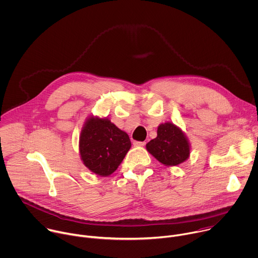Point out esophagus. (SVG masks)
Instances as JSON below:
<instances>
[{"instance_id": "esophagus-1", "label": "esophagus", "mask_w": 258, "mask_h": 258, "mask_svg": "<svg viewBox=\"0 0 258 258\" xmlns=\"http://www.w3.org/2000/svg\"><path fill=\"white\" fill-rule=\"evenodd\" d=\"M133 144H134V146H144L145 142L144 141H134Z\"/></svg>"}]
</instances>
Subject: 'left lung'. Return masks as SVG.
Returning <instances> with one entry per match:
<instances>
[{
  "label": "left lung",
  "instance_id": "left-lung-1",
  "mask_svg": "<svg viewBox=\"0 0 258 258\" xmlns=\"http://www.w3.org/2000/svg\"><path fill=\"white\" fill-rule=\"evenodd\" d=\"M146 149L167 167L178 166L190 156L188 138L178 126L170 122L158 127V136L146 144Z\"/></svg>",
  "mask_w": 258,
  "mask_h": 258
}]
</instances>
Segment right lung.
<instances>
[{
  "instance_id": "obj_1",
  "label": "right lung",
  "mask_w": 258,
  "mask_h": 258,
  "mask_svg": "<svg viewBox=\"0 0 258 258\" xmlns=\"http://www.w3.org/2000/svg\"><path fill=\"white\" fill-rule=\"evenodd\" d=\"M130 147L128 134L108 118L90 116L85 121L79 137V152L84 166L92 173L101 177L113 174Z\"/></svg>"
}]
</instances>
